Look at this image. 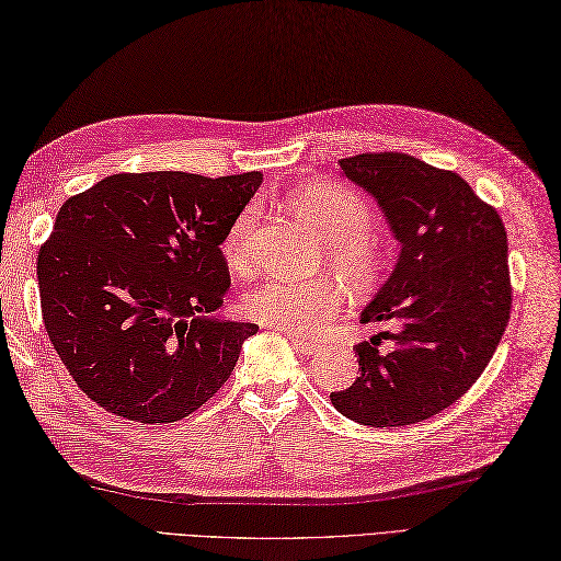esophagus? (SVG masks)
<instances>
[{"label":"esophagus","mask_w":561,"mask_h":561,"mask_svg":"<svg viewBox=\"0 0 561 561\" xmlns=\"http://www.w3.org/2000/svg\"><path fill=\"white\" fill-rule=\"evenodd\" d=\"M293 339V345L297 347V351L300 353H305V355H314L317 351H319V343H309V341H305V339H300V335H290Z\"/></svg>","instance_id":"34e87169"}]
</instances>
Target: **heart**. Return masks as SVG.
<instances>
[{
    "mask_svg": "<svg viewBox=\"0 0 561 561\" xmlns=\"http://www.w3.org/2000/svg\"><path fill=\"white\" fill-rule=\"evenodd\" d=\"M288 204L297 218L327 238L331 266L347 280L367 285L383 268V249L371 228V208L355 190L345 184L317 182L297 190ZM256 220V208L247 206L222 238V256L230 266L247 261L249 232ZM341 293L331 280H293L283 276L259 278L244 293V312L268 327L312 335L335 317Z\"/></svg>",
    "mask_w": 561,
    "mask_h": 561,
    "instance_id": "b5f03b06",
    "label": "heart"
}]
</instances>
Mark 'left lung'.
<instances>
[{
	"label": "left lung",
	"instance_id": "obj_1",
	"mask_svg": "<svg viewBox=\"0 0 561 561\" xmlns=\"http://www.w3.org/2000/svg\"><path fill=\"white\" fill-rule=\"evenodd\" d=\"M339 165L377 198L401 254L359 314L391 331L355 345L359 377L331 403L359 425H413L456 403L502 341L512 312L504 222L463 178L408 153H359ZM381 340L392 341L389 352Z\"/></svg>",
	"mask_w": 561,
	"mask_h": 561
}]
</instances>
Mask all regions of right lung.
<instances>
[{
	"mask_svg": "<svg viewBox=\"0 0 561 561\" xmlns=\"http://www.w3.org/2000/svg\"><path fill=\"white\" fill-rule=\"evenodd\" d=\"M261 180L122 172L61 204L37 252L43 321L107 413L178 422L230 379L259 327L210 314L230 288L220 244Z\"/></svg>",
	"mask_w": 561,
	"mask_h": 561,
	"instance_id": "right-lung-1",
	"label": "right lung"
}]
</instances>
